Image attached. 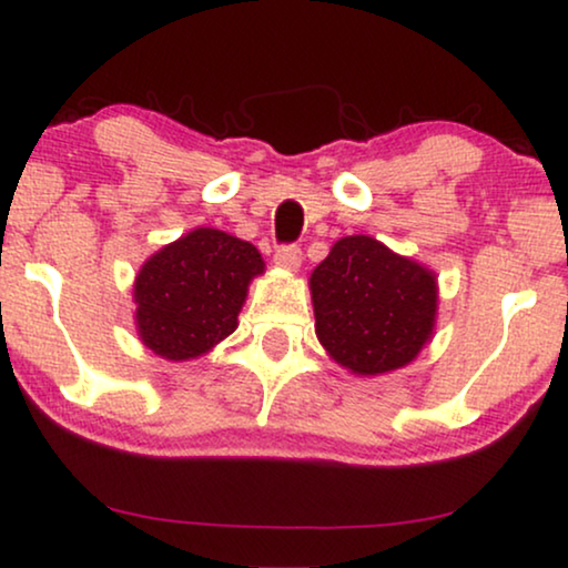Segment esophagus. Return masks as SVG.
Listing matches in <instances>:
<instances>
[{"instance_id":"34e87169","label":"esophagus","mask_w":568,"mask_h":568,"mask_svg":"<svg viewBox=\"0 0 568 568\" xmlns=\"http://www.w3.org/2000/svg\"><path fill=\"white\" fill-rule=\"evenodd\" d=\"M301 260H304V254H301L298 246H280L275 252V262L280 267L296 272L301 267Z\"/></svg>"}]
</instances>
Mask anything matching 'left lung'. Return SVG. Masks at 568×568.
<instances>
[{
    "instance_id": "8db88e82",
    "label": "left lung",
    "mask_w": 568,
    "mask_h": 568,
    "mask_svg": "<svg viewBox=\"0 0 568 568\" xmlns=\"http://www.w3.org/2000/svg\"><path fill=\"white\" fill-rule=\"evenodd\" d=\"M316 337L358 376L397 372L434 335L436 275L372 236H345L308 277Z\"/></svg>"
}]
</instances>
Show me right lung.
Instances as JSON below:
<instances>
[{
  "label": "right lung",
  "mask_w": 568,
  "mask_h": 568,
  "mask_svg": "<svg viewBox=\"0 0 568 568\" xmlns=\"http://www.w3.org/2000/svg\"><path fill=\"white\" fill-rule=\"evenodd\" d=\"M264 272L256 246L194 229L163 246L134 277L142 345L165 361L200 358L239 327L248 283Z\"/></svg>",
  "instance_id": "1"
}]
</instances>
